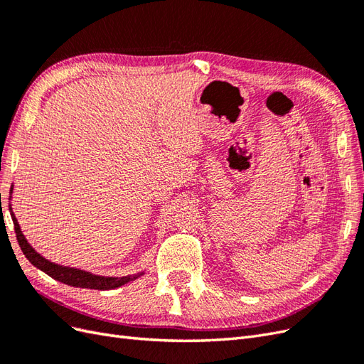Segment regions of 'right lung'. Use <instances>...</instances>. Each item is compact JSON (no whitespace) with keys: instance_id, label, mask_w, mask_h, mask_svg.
<instances>
[{"instance_id":"right-lung-1","label":"right lung","mask_w":364,"mask_h":364,"mask_svg":"<svg viewBox=\"0 0 364 364\" xmlns=\"http://www.w3.org/2000/svg\"><path fill=\"white\" fill-rule=\"evenodd\" d=\"M9 209H10V215H12V220H14L16 240H18L21 250H23L26 258L33 264V266L38 267L42 272H46L53 279H56V281L63 282L67 285H71V287L92 289V290H112V289L121 287V285H124L130 281L139 278L141 274H144V272H141L136 274H127V277H121V278L100 277V274H94L91 272H85V270L67 267V266H59V264H56V262H51L47 258L39 255V253L28 245V241L26 240L23 230H21V228H19L18 220L12 211V205H9Z\"/></svg>"}]
</instances>
